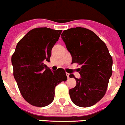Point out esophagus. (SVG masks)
Wrapping results in <instances>:
<instances>
[{"label": "esophagus", "instance_id": "obj_1", "mask_svg": "<svg viewBox=\"0 0 125 125\" xmlns=\"http://www.w3.org/2000/svg\"><path fill=\"white\" fill-rule=\"evenodd\" d=\"M66 75H67V77L69 79V77H70V74H69V73H66Z\"/></svg>", "mask_w": 125, "mask_h": 125}]
</instances>
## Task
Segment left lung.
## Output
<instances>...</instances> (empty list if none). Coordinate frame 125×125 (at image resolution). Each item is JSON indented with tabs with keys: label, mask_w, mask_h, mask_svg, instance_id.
I'll list each match as a JSON object with an SVG mask.
<instances>
[{
	"label": "left lung",
	"mask_w": 125,
	"mask_h": 125,
	"mask_svg": "<svg viewBox=\"0 0 125 125\" xmlns=\"http://www.w3.org/2000/svg\"><path fill=\"white\" fill-rule=\"evenodd\" d=\"M62 39L72 57V63L81 65L77 69L81 78L69 90L74 104L82 107L92 106L105 94L112 75L113 60L105 44L93 31L83 27L63 31Z\"/></svg>",
	"instance_id": "8db88e82"
}]
</instances>
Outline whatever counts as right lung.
Returning a JSON list of instances; mask_svg holds the SVG:
<instances>
[{"label":"right lung","instance_id":"right-lung-1","mask_svg":"<svg viewBox=\"0 0 125 125\" xmlns=\"http://www.w3.org/2000/svg\"><path fill=\"white\" fill-rule=\"evenodd\" d=\"M62 30L47 27L33 29L19 41L12 56L14 77L23 98L37 107L53 102L55 87L66 81L62 68L52 71L44 62H50L52 49Z\"/></svg>","mask_w":125,"mask_h":125}]
</instances>
